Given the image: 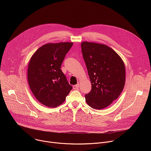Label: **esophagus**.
Segmentation results:
<instances>
[{
  "mask_svg": "<svg viewBox=\"0 0 151 151\" xmlns=\"http://www.w3.org/2000/svg\"><path fill=\"white\" fill-rule=\"evenodd\" d=\"M79 84H77V85H75L73 86V88L74 90H77V89L79 88Z\"/></svg>",
  "mask_w": 151,
  "mask_h": 151,
  "instance_id": "1",
  "label": "esophagus"
}]
</instances>
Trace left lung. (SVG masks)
I'll use <instances>...</instances> for the list:
<instances>
[{"instance_id":"obj_1","label":"left lung","mask_w":151,"mask_h":151,"mask_svg":"<svg viewBox=\"0 0 151 151\" xmlns=\"http://www.w3.org/2000/svg\"><path fill=\"white\" fill-rule=\"evenodd\" d=\"M81 49L91 82V91L85 94L87 104L102 109L118 99L125 81V68L119 55L107 45L83 42Z\"/></svg>"}]
</instances>
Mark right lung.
Listing matches in <instances>:
<instances>
[{"instance_id": "obj_1", "label": "right lung", "mask_w": 151, "mask_h": 151, "mask_svg": "<svg viewBox=\"0 0 151 151\" xmlns=\"http://www.w3.org/2000/svg\"><path fill=\"white\" fill-rule=\"evenodd\" d=\"M72 42L50 43L40 47L29 63L27 79L36 99L49 107L61 104L72 89L61 70Z\"/></svg>"}]
</instances>
